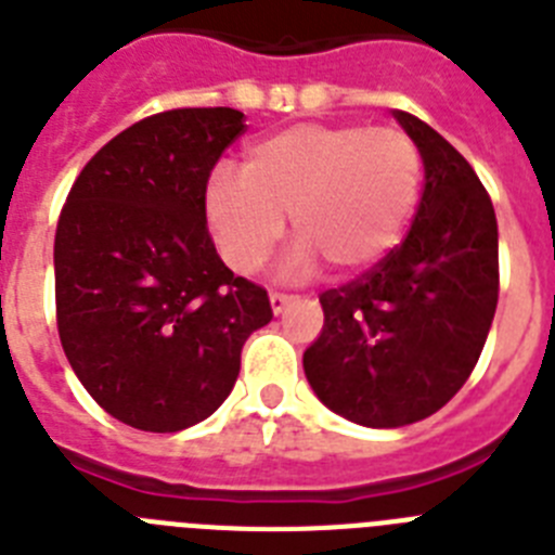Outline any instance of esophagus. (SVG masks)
<instances>
[{
  "label": "esophagus",
  "mask_w": 555,
  "mask_h": 555,
  "mask_svg": "<svg viewBox=\"0 0 555 555\" xmlns=\"http://www.w3.org/2000/svg\"><path fill=\"white\" fill-rule=\"evenodd\" d=\"M291 301L293 296H287V293H271V310L276 312V315L284 310V307L291 305Z\"/></svg>",
  "instance_id": "34e87169"
}]
</instances>
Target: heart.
I'll use <instances>...</instances> for the list:
<instances>
[{"instance_id": "heart-1", "label": "heart", "mask_w": 555, "mask_h": 555, "mask_svg": "<svg viewBox=\"0 0 555 555\" xmlns=\"http://www.w3.org/2000/svg\"><path fill=\"white\" fill-rule=\"evenodd\" d=\"M422 184V151L402 128L301 122L250 144L240 178H211L206 218L237 273L259 271L291 220L293 268L358 279L402 243Z\"/></svg>"}]
</instances>
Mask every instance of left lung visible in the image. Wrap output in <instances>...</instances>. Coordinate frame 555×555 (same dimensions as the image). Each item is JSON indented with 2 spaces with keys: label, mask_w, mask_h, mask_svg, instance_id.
<instances>
[{
  "label": "left lung",
  "mask_w": 555,
  "mask_h": 555,
  "mask_svg": "<svg viewBox=\"0 0 555 555\" xmlns=\"http://www.w3.org/2000/svg\"><path fill=\"white\" fill-rule=\"evenodd\" d=\"M424 158L408 237L383 264L321 293L324 330L305 351L312 391L363 427L441 411L469 379L498 310L494 206L472 164L427 122L393 111Z\"/></svg>",
  "instance_id": "8db88e82"
}]
</instances>
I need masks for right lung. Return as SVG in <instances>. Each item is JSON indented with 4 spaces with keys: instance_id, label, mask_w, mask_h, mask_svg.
Wrapping results in <instances>:
<instances>
[{
    "instance_id": "add662e5",
    "label": "right lung",
    "mask_w": 555,
    "mask_h": 555,
    "mask_svg": "<svg viewBox=\"0 0 555 555\" xmlns=\"http://www.w3.org/2000/svg\"><path fill=\"white\" fill-rule=\"evenodd\" d=\"M245 131L234 108H172L103 144L55 231L57 335L91 399L119 422L178 433L229 397L248 335L273 318L206 229V184Z\"/></svg>"
}]
</instances>
